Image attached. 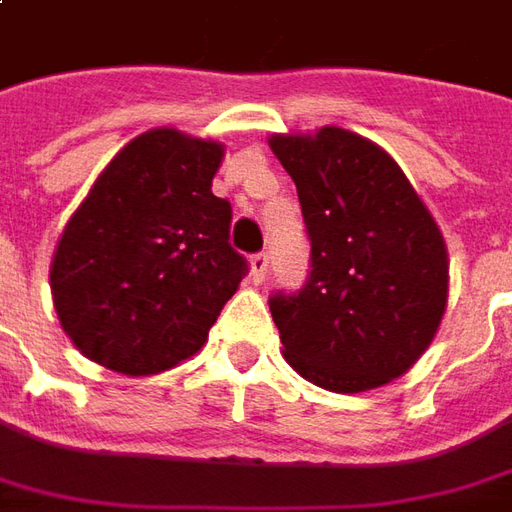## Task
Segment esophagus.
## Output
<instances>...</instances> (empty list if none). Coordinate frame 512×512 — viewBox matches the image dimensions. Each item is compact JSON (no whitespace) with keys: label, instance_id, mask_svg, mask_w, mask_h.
<instances>
[{"label":"esophagus","instance_id":"obj_1","mask_svg":"<svg viewBox=\"0 0 512 512\" xmlns=\"http://www.w3.org/2000/svg\"><path fill=\"white\" fill-rule=\"evenodd\" d=\"M267 253H256V256H250V278L256 281V284H262L264 276H267Z\"/></svg>","mask_w":512,"mask_h":512}]
</instances>
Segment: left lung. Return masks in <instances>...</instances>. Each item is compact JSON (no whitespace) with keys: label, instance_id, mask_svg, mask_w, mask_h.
I'll return each mask as SVG.
<instances>
[{"label":"left lung","instance_id":"8db88e82","mask_svg":"<svg viewBox=\"0 0 512 512\" xmlns=\"http://www.w3.org/2000/svg\"><path fill=\"white\" fill-rule=\"evenodd\" d=\"M312 242L298 295H273L284 359L331 393H365L421 359L449 303V250L396 158L345 128L273 133Z\"/></svg>","mask_w":512,"mask_h":512}]
</instances>
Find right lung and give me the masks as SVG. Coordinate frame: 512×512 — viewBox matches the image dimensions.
<instances>
[{"mask_svg": "<svg viewBox=\"0 0 512 512\" xmlns=\"http://www.w3.org/2000/svg\"><path fill=\"white\" fill-rule=\"evenodd\" d=\"M225 144L178 128L136 136L63 225L49 264L61 329L102 368L153 376L195 357L248 264L211 192Z\"/></svg>", "mask_w": 512, "mask_h": 512, "instance_id": "1", "label": "right lung"}]
</instances>
